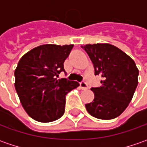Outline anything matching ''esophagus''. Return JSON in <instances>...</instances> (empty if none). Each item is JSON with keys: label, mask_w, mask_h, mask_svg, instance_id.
Listing matches in <instances>:
<instances>
[{"label": "esophagus", "mask_w": 147, "mask_h": 147, "mask_svg": "<svg viewBox=\"0 0 147 147\" xmlns=\"http://www.w3.org/2000/svg\"><path fill=\"white\" fill-rule=\"evenodd\" d=\"M80 88H81V89H82V90H86V89H88V84L84 82H80Z\"/></svg>", "instance_id": "1"}]
</instances>
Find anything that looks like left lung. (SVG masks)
<instances>
[{
    "instance_id": "8db88e82",
    "label": "left lung",
    "mask_w": 147,
    "mask_h": 147,
    "mask_svg": "<svg viewBox=\"0 0 147 147\" xmlns=\"http://www.w3.org/2000/svg\"><path fill=\"white\" fill-rule=\"evenodd\" d=\"M92 60L95 75L102 78L100 88H92L94 100L85 105L92 116L112 119L119 116L132 100L139 71L130 56L108 43L82 46Z\"/></svg>"
}]
</instances>
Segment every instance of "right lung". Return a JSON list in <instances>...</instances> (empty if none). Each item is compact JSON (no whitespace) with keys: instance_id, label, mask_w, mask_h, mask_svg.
I'll return each mask as SVG.
<instances>
[{"instance_id":"obj_1","label":"right lung","mask_w":147,"mask_h":147,"mask_svg":"<svg viewBox=\"0 0 147 147\" xmlns=\"http://www.w3.org/2000/svg\"><path fill=\"white\" fill-rule=\"evenodd\" d=\"M74 45L45 44L22 56L14 70V87L22 106L32 119L49 123L65 113V96L79 83L57 79Z\"/></svg>"}]
</instances>
